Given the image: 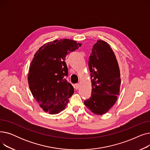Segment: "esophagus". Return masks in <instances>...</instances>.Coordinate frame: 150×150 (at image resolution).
I'll return each instance as SVG.
<instances>
[{
	"label": "esophagus",
	"instance_id": "obj_1",
	"mask_svg": "<svg viewBox=\"0 0 150 150\" xmlns=\"http://www.w3.org/2000/svg\"><path fill=\"white\" fill-rule=\"evenodd\" d=\"M80 84H79V83H77V84H76L75 85V88L77 90V89H78L80 88Z\"/></svg>",
	"mask_w": 150,
	"mask_h": 150
}]
</instances>
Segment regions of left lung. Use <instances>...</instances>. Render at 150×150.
<instances>
[{"mask_svg": "<svg viewBox=\"0 0 150 150\" xmlns=\"http://www.w3.org/2000/svg\"><path fill=\"white\" fill-rule=\"evenodd\" d=\"M89 66L92 96L84 104L94 114L101 115L108 112L116 103L121 84L119 64L109 44L98 40L93 45Z\"/></svg>", "mask_w": 150, "mask_h": 150, "instance_id": "1", "label": "left lung"}]
</instances>
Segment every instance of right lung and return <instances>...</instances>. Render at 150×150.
<instances>
[{"instance_id":"right-lung-1","label":"right lung","mask_w":150,"mask_h":150,"mask_svg":"<svg viewBox=\"0 0 150 150\" xmlns=\"http://www.w3.org/2000/svg\"><path fill=\"white\" fill-rule=\"evenodd\" d=\"M82 44L69 39L49 42L36 52L30 64L28 83L31 93L43 111L57 114L64 110L74 93L66 79L65 58Z\"/></svg>"}]
</instances>
